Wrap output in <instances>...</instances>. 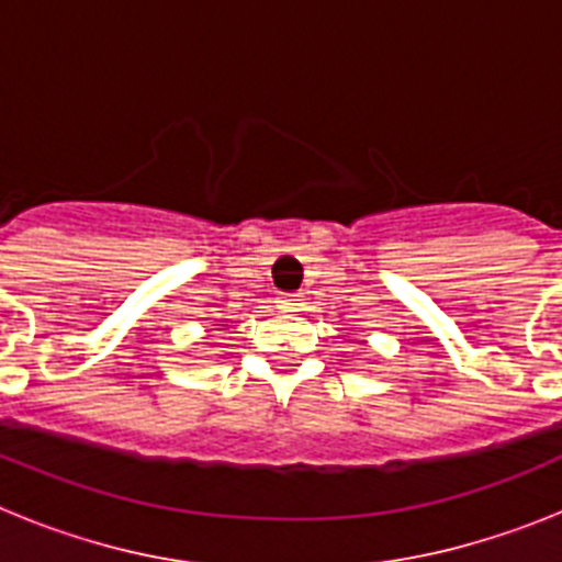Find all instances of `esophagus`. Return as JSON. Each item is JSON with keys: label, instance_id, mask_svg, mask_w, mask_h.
Here are the masks:
<instances>
[{"label": "esophagus", "instance_id": "obj_1", "mask_svg": "<svg viewBox=\"0 0 562 562\" xmlns=\"http://www.w3.org/2000/svg\"><path fill=\"white\" fill-rule=\"evenodd\" d=\"M278 312H297L301 310V304H297V297H278Z\"/></svg>", "mask_w": 562, "mask_h": 562}]
</instances>
